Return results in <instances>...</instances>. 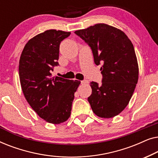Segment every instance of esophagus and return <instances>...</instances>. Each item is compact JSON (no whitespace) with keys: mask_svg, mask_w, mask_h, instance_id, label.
<instances>
[{"mask_svg":"<svg viewBox=\"0 0 158 158\" xmlns=\"http://www.w3.org/2000/svg\"><path fill=\"white\" fill-rule=\"evenodd\" d=\"M81 84H86L88 83V81H81Z\"/></svg>","mask_w":158,"mask_h":158,"instance_id":"1","label":"esophagus"}]
</instances>
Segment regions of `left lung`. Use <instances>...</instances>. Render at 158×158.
<instances>
[{"instance_id": "obj_1", "label": "left lung", "mask_w": 158, "mask_h": 158, "mask_svg": "<svg viewBox=\"0 0 158 158\" xmlns=\"http://www.w3.org/2000/svg\"><path fill=\"white\" fill-rule=\"evenodd\" d=\"M75 33L90 47L102 83H90L92 94L88 98L96 116L112 118L119 114L130 101L139 77L135 48L124 31L106 23H97Z\"/></svg>"}]
</instances>
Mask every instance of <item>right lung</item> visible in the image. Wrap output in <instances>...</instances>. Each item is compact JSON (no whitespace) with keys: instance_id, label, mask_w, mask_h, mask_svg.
I'll return each mask as SVG.
<instances>
[{"instance_id":"obj_1","label":"right lung","mask_w":158,"mask_h":158,"mask_svg":"<svg viewBox=\"0 0 158 158\" xmlns=\"http://www.w3.org/2000/svg\"><path fill=\"white\" fill-rule=\"evenodd\" d=\"M70 32L49 29L28 41L19 60V73L25 98L39 116L58 124L70 116L81 81L52 76L57 66L60 44Z\"/></svg>"}]
</instances>
